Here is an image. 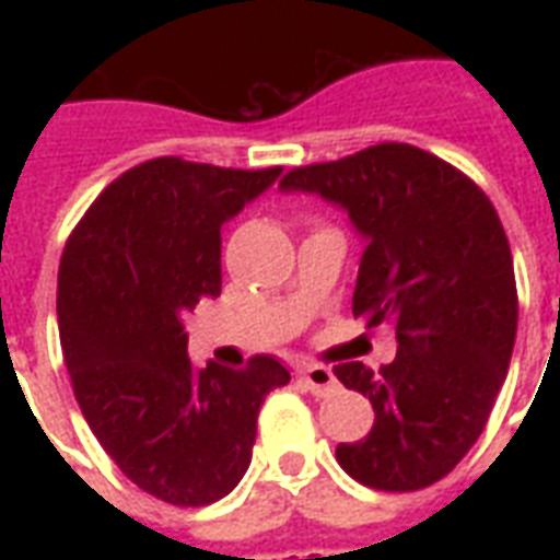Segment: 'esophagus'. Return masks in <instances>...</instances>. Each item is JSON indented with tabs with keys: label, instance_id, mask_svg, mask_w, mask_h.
<instances>
[{
	"label": "esophagus",
	"instance_id": "1",
	"mask_svg": "<svg viewBox=\"0 0 560 560\" xmlns=\"http://www.w3.org/2000/svg\"><path fill=\"white\" fill-rule=\"evenodd\" d=\"M300 377H303V384L315 396H329V393H336L339 389V381H336V375L329 372L327 365H317V363H303L300 369Z\"/></svg>",
	"mask_w": 560,
	"mask_h": 560
}]
</instances>
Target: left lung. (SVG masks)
<instances>
[{"label": "left lung", "instance_id": "8db88e82", "mask_svg": "<svg viewBox=\"0 0 560 560\" xmlns=\"http://www.w3.org/2000/svg\"><path fill=\"white\" fill-rule=\"evenodd\" d=\"M281 191L348 212L365 243L353 315L389 324L399 345L377 375L336 365L375 408L372 432L336 458L372 489H425L477 444L510 369L518 300L501 219L465 173L408 143L296 167Z\"/></svg>", "mask_w": 560, "mask_h": 560}]
</instances>
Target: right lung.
Masks as SVG:
<instances>
[{
    "label": "right lung",
    "mask_w": 560,
    "mask_h": 560,
    "mask_svg": "<svg viewBox=\"0 0 560 560\" xmlns=\"http://www.w3.org/2000/svg\"><path fill=\"white\" fill-rule=\"evenodd\" d=\"M281 167L143 161L90 207L59 264V339L92 434L128 480L176 506L219 501L252 462L257 411L291 372L188 360L183 317L221 293V224Z\"/></svg>",
    "instance_id": "add662e5"
}]
</instances>
